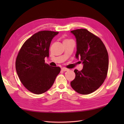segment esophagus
Segmentation results:
<instances>
[{
    "label": "esophagus",
    "instance_id": "esophagus-1",
    "mask_svg": "<svg viewBox=\"0 0 124 124\" xmlns=\"http://www.w3.org/2000/svg\"><path fill=\"white\" fill-rule=\"evenodd\" d=\"M61 70L63 71H68V70H69V69L65 68V67H63V68H62Z\"/></svg>",
    "mask_w": 124,
    "mask_h": 124
}]
</instances>
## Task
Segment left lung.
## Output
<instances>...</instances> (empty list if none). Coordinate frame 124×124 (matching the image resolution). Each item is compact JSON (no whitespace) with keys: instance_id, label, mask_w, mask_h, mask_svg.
<instances>
[{"instance_id":"8db88e82","label":"left lung","mask_w":124,"mask_h":124,"mask_svg":"<svg viewBox=\"0 0 124 124\" xmlns=\"http://www.w3.org/2000/svg\"><path fill=\"white\" fill-rule=\"evenodd\" d=\"M76 39L75 57L81 60L83 68L74 70L75 79L70 82L78 93L87 95L95 91L103 83L107 75L109 58L101 40L86 29L70 31Z\"/></svg>"}]
</instances>
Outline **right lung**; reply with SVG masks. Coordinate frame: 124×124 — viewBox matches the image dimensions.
Masks as SVG:
<instances>
[{
  "label": "right lung",
  "mask_w": 124,
  "mask_h": 124,
  "mask_svg": "<svg viewBox=\"0 0 124 124\" xmlns=\"http://www.w3.org/2000/svg\"><path fill=\"white\" fill-rule=\"evenodd\" d=\"M58 32L43 31L27 40L21 48L16 60V70L24 86L37 95L47 91L54 84L61 68L45 63L49 57L52 39Z\"/></svg>",
  "instance_id": "1"
}]
</instances>
